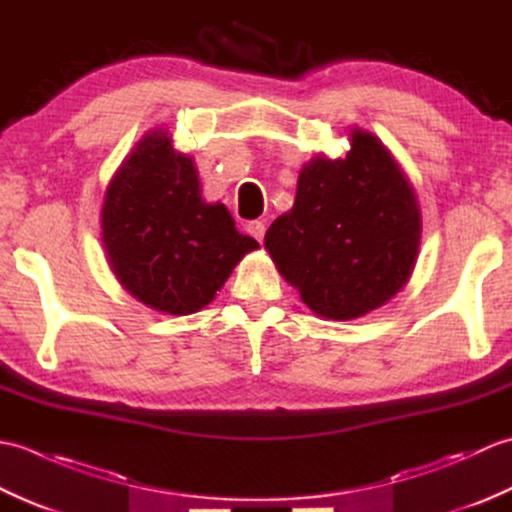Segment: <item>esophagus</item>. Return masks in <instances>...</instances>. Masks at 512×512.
<instances>
[{"label":"esophagus","mask_w":512,"mask_h":512,"mask_svg":"<svg viewBox=\"0 0 512 512\" xmlns=\"http://www.w3.org/2000/svg\"><path fill=\"white\" fill-rule=\"evenodd\" d=\"M246 231H248L250 235H253L255 239H259V242H262V239H264V231H266V224L259 222V220L248 222V224H246Z\"/></svg>","instance_id":"34e87169"}]
</instances>
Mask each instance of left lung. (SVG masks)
Wrapping results in <instances>:
<instances>
[{
    "mask_svg": "<svg viewBox=\"0 0 512 512\" xmlns=\"http://www.w3.org/2000/svg\"><path fill=\"white\" fill-rule=\"evenodd\" d=\"M345 158L303 165L292 209L264 244L277 270L319 317L350 321L383 306L416 266V193L380 140L354 127Z\"/></svg>",
    "mask_w": 512,
    "mask_h": 512,
    "instance_id": "1",
    "label": "left lung"
}]
</instances>
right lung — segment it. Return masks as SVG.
Segmentation results:
<instances>
[{
  "instance_id": "1",
  "label": "right lung",
  "mask_w": 512,
  "mask_h": 512,
  "mask_svg": "<svg viewBox=\"0 0 512 512\" xmlns=\"http://www.w3.org/2000/svg\"><path fill=\"white\" fill-rule=\"evenodd\" d=\"M103 248L112 273L134 299L167 314H193L250 250L224 204L202 200L191 156L154 129L132 149L105 191Z\"/></svg>"
}]
</instances>
